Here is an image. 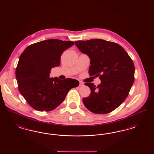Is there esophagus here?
I'll list each match as a JSON object with an SVG mask.
<instances>
[{
  "instance_id": "obj_1",
  "label": "esophagus",
  "mask_w": 154,
  "mask_h": 154,
  "mask_svg": "<svg viewBox=\"0 0 154 154\" xmlns=\"http://www.w3.org/2000/svg\"><path fill=\"white\" fill-rule=\"evenodd\" d=\"M84 85V83L82 82H80V84H79V86L80 87H82Z\"/></svg>"
}]
</instances>
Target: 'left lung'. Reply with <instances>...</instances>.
<instances>
[{"label":"left lung","mask_w":154,"mask_h":154,"mask_svg":"<svg viewBox=\"0 0 154 154\" xmlns=\"http://www.w3.org/2000/svg\"><path fill=\"white\" fill-rule=\"evenodd\" d=\"M75 45L90 59V75L98 77L97 86L86 82L91 95L82 99L91 112L104 114L116 109L129 94L134 80L132 59L119 44L102 39L75 41Z\"/></svg>","instance_id":"left-lung-1"}]
</instances>
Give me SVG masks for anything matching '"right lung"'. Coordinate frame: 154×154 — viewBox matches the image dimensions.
I'll return each mask as SVG.
<instances>
[{
    "instance_id": "add662e5",
    "label": "right lung",
    "mask_w": 154,
    "mask_h": 154,
    "mask_svg": "<svg viewBox=\"0 0 154 154\" xmlns=\"http://www.w3.org/2000/svg\"><path fill=\"white\" fill-rule=\"evenodd\" d=\"M74 44L72 41L49 39L30 45L21 54L16 79L20 93L34 109L54 110L63 102L71 88L79 85L75 79L50 77L52 68L60 65L63 52Z\"/></svg>"
}]
</instances>
